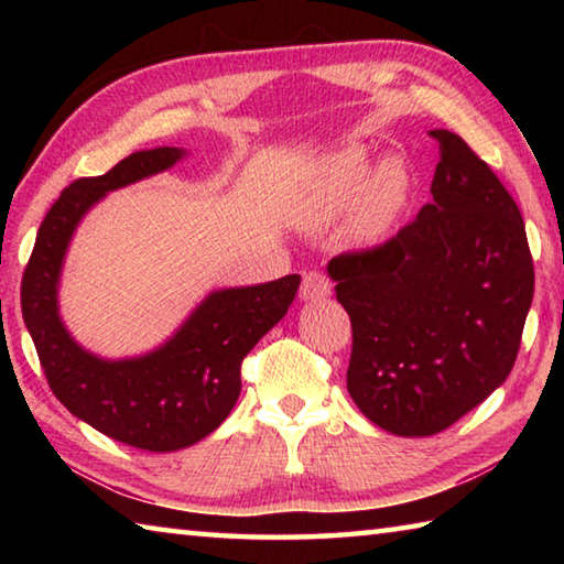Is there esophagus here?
<instances>
[{
  "instance_id": "obj_1",
  "label": "esophagus",
  "mask_w": 564,
  "mask_h": 564,
  "mask_svg": "<svg viewBox=\"0 0 564 564\" xmlns=\"http://www.w3.org/2000/svg\"><path fill=\"white\" fill-rule=\"evenodd\" d=\"M328 295H330V281L326 273L308 271L303 275V283H301L303 301H321V299H328Z\"/></svg>"
}]
</instances>
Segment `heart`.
<instances>
[{
    "label": "heart",
    "instance_id": "obj_1",
    "mask_svg": "<svg viewBox=\"0 0 564 564\" xmlns=\"http://www.w3.org/2000/svg\"><path fill=\"white\" fill-rule=\"evenodd\" d=\"M370 169L373 164L366 149L352 147L333 156L303 206V224H328L356 206V234L376 236L388 228L408 196V171L395 159L386 161L373 176Z\"/></svg>",
    "mask_w": 564,
    "mask_h": 564
}]
</instances>
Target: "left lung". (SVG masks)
<instances>
[{"label":"left lung","mask_w":564,"mask_h":564,"mask_svg":"<svg viewBox=\"0 0 564 564\" xmlns=\"http://www.w3.org/2000/svg\"><path fill=\"white\" fill-rule=\"evenodd\" d=\"M433 202L386 243L328 263L348 311V393L403 437L451 427L505 383L534 293L524 221L492 169L447 129Z\"/></svg>","instance_id":"1"}]
</instances>
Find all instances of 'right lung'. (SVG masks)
I'll return each mask as SVG.
<instances>
[{
	"label": "right lung",
	"instance_id": "add662e5",
	"mask_svg": "<svg viewBox=\"0 0 564 564\" xmlns=\"http://www.w3.org/2000/svg\"><path fill=\"white\" fill-rule=\"evenodd\" d=\"M184 154L176 147L137 151L104 176L76 178L44 216L22 279V316L52 393L99 433L151 453L181 451L224 423L241 393L243 358L301 285L291 273L208 293L174 338L139 358L104 360L69 336L56 291L76 226L109 191L166 171Z\"/></svg>",
	"mask_w": 564,
	"mask_h": 564
}]
</instances>
